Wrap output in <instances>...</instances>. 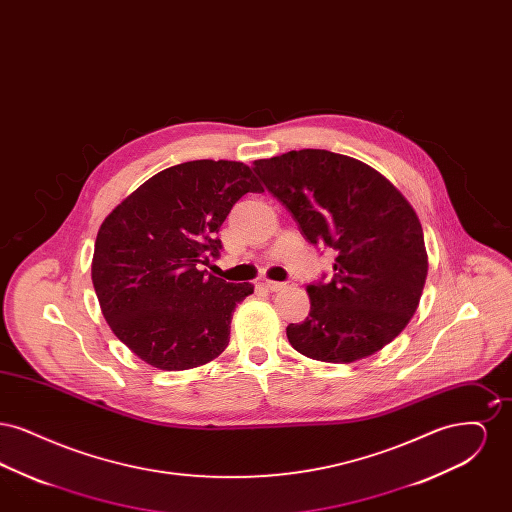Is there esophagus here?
<instances>
[{"label": "esophagus", "mask_w": 512, "mask_h": 512, "mask_svg": "<svg viewBox=\"0 0 512 512\" xmlns=\"http://www.w3.org/2000/svg\"><path fill=\"white\" fill-rule=\"evenodd\" d=\"M263 286H265L267 290H270V292H282V290L288 288L286 282H270V280H267Z\"/></svg>", "instance_id": "esophagus-1"}]
</instances>
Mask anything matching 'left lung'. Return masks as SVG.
Wrapping results in <instances>:
<instances>
[{"label": "left lung", "instance_id": "left-lung-1", "mask_svg": "<svg viewBox=\"0 0 512 512\" xmlns=\"http://www.w3.org/2000/svg\"><path fill=\"white\" fill-rule=\"evenodd\" d=\"M265 188L315 245L338 251L334 278L309 284V317L286 328L293 349L355 363L395 340L416 313L428 253L411 203L363 161L299 149L253 161Z\"/></svg>", "mask_w": 512, "mask_h": 512}]
</instances>
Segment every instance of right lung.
Returning <instances> with one entry per match:
<instances>
[{
    "label": "right lung",
    "instance_id": "1",
    "mask_svg": "<svg viewBox=\"0 0 512 512\" xmlns=\"http://www.w3.org/2000/svg\"><path fill=\"white\" fill-rule=\"evenodd\" d=\"M247 192H263L238 161H188L157 172L101 222L92 282L113 334L147 365L188 370L217 359L253 284L199 265L219 257L220 226Z\"/></svg>",
    "mask_w": 512,
    "mask_h": 512
}]
</instances>
